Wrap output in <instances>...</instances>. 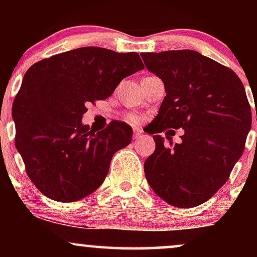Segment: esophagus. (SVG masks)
I'll list each match as a JSON object with an SVG mask.
<instances>
[{
	"label": "esophagus",
	"mask_w": 257,
	"mask_h": 257,
	"mask_svg": "<svg viewBox=\"0 0 257 257\" xmlns=\"http://www.w3.org/2000/svg\"><path fill=\"white\" fill-rule=\"evenodd\" d=\"M133 132H134V138H139L141 135V133H143L139 128H134V131Z\"/></svg>",
	"instance_id": "esophagus-1"
}]
</instances>
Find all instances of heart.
<instances>
[{
	"instance_id": "1",
	"label": "heart",
	"mask_w": 257,
	"mask_h": 257,
	"mask_svg": "<svg viewBox=\"0 0 257 257\" xmlns=\"http://www.w3.org/2000/svg\"><path fill=\"white\" fill-rule=\"evenodd\" d=\"M126 120H128V122H131V123H137L138 122L137 117H135L134 114H126Z\"/></svg>"
}]
</instances>
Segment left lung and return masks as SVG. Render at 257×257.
<instances>
[{
  "label": "left lung",
  "mask_w": 257,
  "mask_h": 257,
  "mask_svg": "<svg viewBox=\"0 0 257 257\" xmlns=\"http://www.w3.org/2000/svg\"><path fill=\"white\" fill-rule=\"evenodd\" d=\"M140 55L167 91L152 122L153 134L184 129L175 145L153 137L156 150L144 164L147 181L168 204H203L226 184L243 155L251 128L244 85L233 70L196 51Z\"/></svg>",
  "instance_id": "obj_1"
}]
</instances>
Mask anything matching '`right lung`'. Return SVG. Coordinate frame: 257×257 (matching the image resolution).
<instances>
[{
    "instance_id": "add662e5",
    "label": "right lung",
    "mask_w": 257,
    "mask_h": 257,
    "mask_svg": "<svg viewBox=\"0 0 257 257\" xmlns=\"http://www.w3.org/2000/svg\"><path fill=\"white\" fill-rule=\"evenodd\" d=\"M143 69L138 53L83 47L37 61L26 71L12 107L16 147L44 196L75 202L102 184L133 131L112 120L94 132L82 124V116L89 102L108 98L123 78Z\"/></svg>"
}]
</instances>
